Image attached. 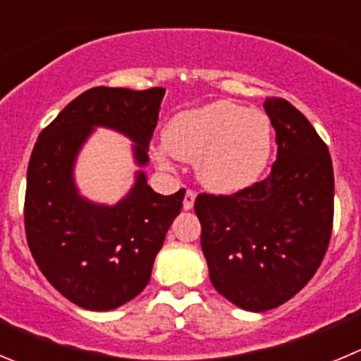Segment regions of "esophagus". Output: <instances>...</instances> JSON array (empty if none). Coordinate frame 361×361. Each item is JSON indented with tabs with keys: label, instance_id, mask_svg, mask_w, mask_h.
<instances>
[{
	"label": "esophagus",
	"instance_id": "esophagus-1",
	"mask_svg": "<svg viewBox=\"0 0 361 361\" xmlns=\"http://www.w3.org/2000/svg\"><path fill=\"white\" fill-rule=\"evenodd\" d=\"M195 199H197V193H195V191L188 190V191H186V197H184L183 208L186 209V212H190V209H193V204H195Z\"/></svg>",
	"mask_w": 361,
	"mask_h": 361
}]
</instances>
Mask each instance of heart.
Wrapping results in <instances>:
<instances>
[{"instance_id":"heart-1","label":"heart","mask_w":361,"mask_h":361,"mask_svg":"<svg viewBox=\"0 0 361 361\" xmlns=\"http://www.w3.org/2000/svg\"><path fill=\"white\" fill-rule=\"evenodd\" d=\"M273 153V126L257 108L215 101L178 111L164 128V142L152 157L162 171H173V157L195 162L197 180L219 195L255 186Z\"/></svg>"}]
</instances>
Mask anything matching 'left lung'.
I'll return each mask as SVG.
<instances>
[{
  "mask_svg": "<svg viewBox=\"0 0 361 361\" xmlns=\"http://www.w3.org/2000/svg\"><path fill=\"white\" fill-rule=\"evenodd\" d=\"M264 110L279 145L269 177L231 197L195 200L213 288L251 312L279 307L312 279L334 208L333 161L317 130L286 99H266Z\"/></svg>",
  "mask_w": 361,
  "mask_h": 361,
  "instance_id": "left-lung-1",
  "label": "left lung"
}]
</instances>
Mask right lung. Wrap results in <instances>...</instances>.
Wrapping results in <instances>:
<instances>
[{"label":"right lung","instance_id":"obj_1","mask_svg":"<svg viewBox=\"0 0 361 361\" xmlns=\"http://www.w3.org/2000/svg\"><path fill=\"white\" fill-rule=\"evenodd\" d=\"M164 92L161 86L90 88L59 111L32 149L25 195L28 247L54 288L88 311L121 307L148 286L166 233L183 208L186 191L155 193L142 170ZM97 128L134 142V184L116 204L86 200L75 183L78 153Z\"/></svg>","mask_w":361,"mask_h":361}]
</instances>
